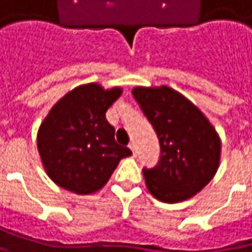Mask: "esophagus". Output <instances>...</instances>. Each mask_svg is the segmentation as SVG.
<instances>
[{
    "mask_svg": "<svg viewBox=\"0 0 252 252\" xmlns=\"http://www.w3.org/2000/svg\"><path fill=\"white\" fill-rule=\"evenodd\" d=\"M129 148H130V151H132V152L136 153V145H135V143H133V142H132V143L129 145Z\"/></svg>",
    "mask_w": 252,
    "mask_h": 252,
    "instance_id": "obj_1",
    "label": "esophagus"
}]
</instances>
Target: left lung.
Segmentation results:
<instances>
[{
    "label": "left lung",
    "instance_id": "8db88e82",
    "mask_svg": "<svg viewBox=\"0 0 252 252\" xmlns=\"http://www.w3.org/2000/svg\"><path fill=\"white\" fill-rule=\"evenodd\" d=\"M159 139V162L143 168L146 187L162 202L185 201L214 178L221 142L201 110L171 87L132 90Z\"/></svg>",
    "mask_w": 252,
    "mask_h": 252
}]
</instances>
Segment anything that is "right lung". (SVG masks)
I'll use <instances>...</instances> for the list:
<instances>
[{
  "mask_svg": "<svg viewBox=\"0 0 252 252\" xmlns=\"http://www.w3.org/2000/svg\"><path fill=\"white\" fill-rule=\"evenodd\" d=\"M122 89L104 90L92 83L76 87L57 101L40 126L37 146L48 176L79 195L93 193L109 181L120 159L130 156L117 145L107 109Z\"/></svg>",
  "mask_w": 252,
  "mask_h": 252,
  "instance_id": "1",
  "label": "right lung"
}]
</instances>
